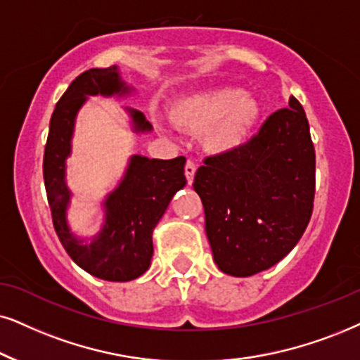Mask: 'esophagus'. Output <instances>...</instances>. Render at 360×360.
I'll return each mask as SVG.
<instances>
[{
    "mask_svg": "<svg viewBox=\"0 0 360 360\" xmlns=\"http://www.w3.org/2000/svg\"><path fill=\"white\" fill-rule=\"evenodd\" d=\"M184 174H186V179H188V183L193 184V179H194V174H195V165H194V161H191V159L188 162H186Z\"/></svg>",
    "mask_w": 360,
    "mask_h": 360,
    "instance_id": "1",
    "label": "esophagus"
}]
</instances>
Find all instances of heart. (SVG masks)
<instances>
[{"label": "heart", "mask_w": 360, "mask_h": 360, "mask_svg": "<svg viewBox=\"0 0 360 360\" xmlns=\"http://www.w3.org/2000/svg\"><path fill=\"white\" fill-rule=\"evenodd\" d=\"M259 116L256 99L233 88L183 98L171 108L174 124L188 133H202L204 148L214 154L233 153L244 146Z\"/></svg>", "instance_id": "heart-1"}]
</instances>
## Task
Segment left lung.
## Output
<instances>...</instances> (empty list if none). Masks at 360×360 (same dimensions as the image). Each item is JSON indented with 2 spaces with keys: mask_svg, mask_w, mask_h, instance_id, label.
Here are the masks:
<instances>
[{
  "mask_svg": "<svg viewBox=\"0 0 360 360\" xmlns=\"http://www.w3.org/2000/svg\"><path fill=\"white\" fill-rule=\"evenodd\" d=\"M214 262L236 277L269 269L311 221L316 151L302 104L267 117L244 146L204 159L194 176Z\"/></svg>",
  "mask_w": 360,
  "mask_h": 360,
  "instance_id": "obj_1",
  "label": "left lung"
}]
</instances>
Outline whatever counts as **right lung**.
I'll return each mask as SVG.
<instances>
[{
  "instance_id": "add662e5",
  "label": "right lung",
  "mask_w": 360,
  "mask_h": 360,
  "mask_svg": "<svg viewBox=\"0 0 360 360\" xmlns=\"http://www.w3.org/2000/svg\"><path fill=\"white\" fill-rule=\"evenodd\" d=\"M116 66L93 68L76 78L54 108L46 148L43 176L53 226L63 248L81 269L111 282H127L148 271L153 257V231L169 206L172 195L186 186V158L148 159L131 158L124 179L108 195L106 221L91 244H83L70 233L66 209L70 191L65 183V161L70 156L75 117L86 96L126 94ZM136 131H149L144 115L129 109Z\"/></svg>"
}]
</instances>
